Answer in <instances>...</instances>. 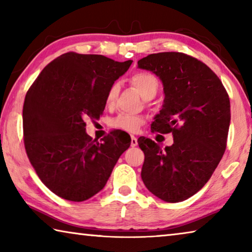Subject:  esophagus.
<instances>
[{"label": "esophagus", "mask_w": 252, "mask_h": 252, "mask_svg": "<svg viewBox=\"0 0 252 252\" xmlns=\"http://www.w3.org/2000/svg\"><path fill=\"white\" fill-rule=\"evenodd\" d=\"M138 146V139L135 138V136L132 135L131 136V147H136Z\"/></svg>", "instance_id": "1"}]
</instances>
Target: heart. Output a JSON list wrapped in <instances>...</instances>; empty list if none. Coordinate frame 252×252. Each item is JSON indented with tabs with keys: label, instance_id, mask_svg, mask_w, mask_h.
<instances>
[{
	"label": "heart",
	"instance_id": "b5f03b06",
	"mask_svg": "<svg viewBox=\"0 0 252 252\" xmlns=\"http://www.w3.org/2000/svg\"><path fill=\"white\" fill-rule=\"evenodd\" d=\"M130 83L133 88H135L138 92L141 94L144 100H150L157 95L159 91V80L157 79L156 75L148 72H135L134 74L131 75ZM119 94V84L113 83L109 88L108 92L105 95V104L106 106H112L116 102ZM143 118L139 116H133V114H120L116 117L111 122V126L116 129L131 132L134 133L139 130V127L143 125Z\"/></svg>",
	"mask_w": 252,
	"mask_h": 252
}]
</instances>
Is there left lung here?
Masks as SVG:
<instances>
[{
    "mask_svg": "<svg viewBox=\"0 0 252 252\" xmlns=\"http://www.w3.org/2000/svg\"><path fill=\"white\" fill-rule=\"evenodd\" d=\"M138 67L151 71L163 84V105L152 132L173 135V144L164 149L151 139H138L144 153L141 178L156 197L180 202L206 185L223 156L229 95L210 67L185 53L150 54L139 60Z\"/></svg>",
    "mask_w": 252,
    "mask_h": 252,
    "instance_id": "1",
    "label": "left lung"
}]
</instances>
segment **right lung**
<instances>
[{"label":"right lung","mask_w":252,"mask_h":252,"mask_svg":"<svg viewBox=\"0 0 252 252\" xmlns=\"http://www.w3.org/2000/svg\"><path fill=\"white\" fill-rule=\"evenodd\" d=\"M131 63L67 52L50 62L29 89L25 151L41 181L59 197L75 202L93 197L130 147V135L121 130L95 142L85 132V120L100 118L109 88Z\"/></svg>","instance_id":"add662e5"}]
</instances>
